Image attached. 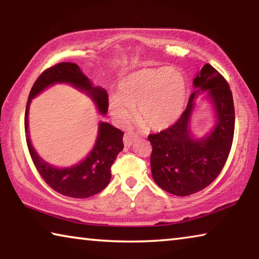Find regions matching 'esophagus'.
Segmentation results:
<instances>
[{
	"label": "esophagus",
	"mask_w": 259,
	"mask_h": 259,
	"mask_svg": "<svg viewBox=\"0 0 259 259\" xmlns=\"http://www.w3.org/2000/svg\"><path fill=\"white\" fill-rule=\"evenodd\" d=\"M138 139V136L134 133H126L123 137V142L125 146H131Z\"/></svg>",
	"instance_id": "34e87169"
}]
</instances>
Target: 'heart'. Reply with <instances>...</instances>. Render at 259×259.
<instances>
[{
  "instance_id": "1",
  "label": "heart",
  "mask_w": 259,
  "mask_h": 259,
  "mask_svg": "<svg viewBox=\"0 0 259 259\" xmlns=\"http://www.w3.org/2000/svg\"><path fill=\"white\" fill-rule=\"evenodd\" d=\"M117 97L109 100V109L121 122L130 120L137 109L139 121L152 130L171 126L181 117L187 103V84L182 73L169 67L142 68L119 81Z\"/></svg>"
}]
</instances>
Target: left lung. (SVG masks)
Listing matches in <instances>:
<instances>
[{"mask_svg": "<svg viewBox=\"0 0 259 259\" xmlns=\"http://www.w3.org/2000/svg\"><path fill=\"white\" fill-rule=\"evenodd\" d=\"M193 84L195 91L176 123L148 135L153 179L162 190L178 196L202 191L217 178L229 157L234 136L233 96L224 76L211 65L205 64ZM205 90L214 103L218 122L209 136L194 140L190 133L194 98Z\"/></svg>", "mask_w": 259, "mask_h": 259, "instance_id": "8db88e82", "label": "left lung"}]
</instances>
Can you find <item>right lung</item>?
I'll return each mask as SVG.
<instances>
[{
	"mask_svg": "<svg viewBox=\"0 0 259 259\" xmlns=\"http://www.w3.org/2000/svg\"><path fill=\"white\" fill-rule=\"evenodd\" d=\"M55 83H71L94 99L102 114L108 109V95L103 88L94 87L76 64L59 63L46 69L30 89L25 111L26 143L30 157L43 181L52 190L65 196L76 199L90 198L102 192L111 181V166L123 150V133L106 122H100L94 150L84 160L71 168L58 169L43 161L34 151L28 135V108L30 100L42 90Z\"/></svg>",
	"mask_w": 259,
	"mask_h": 259,
	"instance_id": "1",
	"label": "right lung"
}]
</instances>
